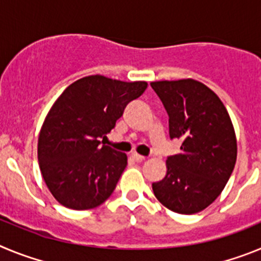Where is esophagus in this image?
Wrapping results in <instances>:
<instances>
[{
  "label": "esophagus",
  "mask_w": 261,
  "mask_h": 261,
  "mask_svg": "<svg viewBox=\"0 0 261 261\" xmlns=\"http://www.w3.org/2000/svg\"><path fill=\"white\" fill-rule=\"evenodd\" d=\"M132 159L133 161H136V162H142V161H145V156L144 155H140V154L137 153H132Z\"/></svg>",
  "instance_id": "obj_1"
}]
</instances>
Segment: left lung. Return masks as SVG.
<instances>
[{
  "label": "left lung",
  "mask_w": 261,
  "mask_h": 261,
  "mask_svg": "<svg viewBox=\"0 0 261 261\" xmlns=\"http://www.w3.org/2000/svg\"><path fill=\"white\" fill-rule=\"evenodd\" d=\"M150 86L168 115L170 138L183 141L180 153L167 156V174L153 183L154 195L175 213L204 211L222 192L237 162L229 114L199 81H158Z\"/></svg>",
  "instance_id": "8db88e82"
}]
</instances>
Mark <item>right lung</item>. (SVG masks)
I'll use <instances>...</instances> for the list:
<instances>
[{
  "instance_id": "add662e5",
  "label": "right lung",
  "mask_w": 261,
  "mask_h": 261,
  "mask_svg": "<svg viewBox=\"0 0 261 261\" xmlns=\"http://www.w3.org/2000/svg\"><path fill=\"white\" fill-rule=\"evenodd\" d=\"M147 84L89 75L66 87L48 112L38 142L40 171L61 205L95 208L111 196L126 155L99 141L116 125L129 102Z\"/></svg>"
}]
</instances>
